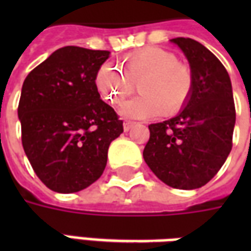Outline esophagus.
Segmentation results:
<instances>
[{"mask_svg":"<svg viewBox=\"0 0 251 251\" xmlns=\"http://www.w3.org/2000/svg\"><path fill=\"white\" fill-rule=\"evenodd\" d=\"M133 125H134V122H131V121H125V122H124V130L129 131Z\"/></svg>","mask_w":251,"mask_h":251,"instance_id":"1","label":"esophagus"}]
</instances>
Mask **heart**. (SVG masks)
Wrapping results in <instances>:
<instances>
[{
  "label": "heart",
  "mask_w": 251,
  "mask_h": 251,
  "mask_svg": "<svg viewBox=\"0 0 251 251\" xmlns=\"http://www.w3.org/2000/svg\"><path fill=\"white\" fill-rule=\"evenodd\" d=\"M95 83L109 103L118 104L138 84L140 95L121 104L120 114L130 120L171 115L187 102L192 91V72L172 52L147 47L125 59V68L114 63L99 67Z\"/></svg>",
  "instance_id": "1"
}]
</instances>
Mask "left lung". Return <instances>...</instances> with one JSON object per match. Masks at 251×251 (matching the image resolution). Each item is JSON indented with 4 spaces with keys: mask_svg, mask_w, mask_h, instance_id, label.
Here are the masks:
<instances>
[{
    "mask_svg": "<svg viewBox=\"0 0 251 251\" xmlns=\"http://www.w3.org/2000/svg\"><path fill=\"white\" fill-rule=\"evenodd\" d=\"M192 72V91L179 114L149 125L144 160L172 188L207 184L222 168L232 148L235 104L225 66L199 41L176 37Z\"/></svg>",
    "mask_w": 251,
    "mask_h": 251,
    "instance_id": "obj_1",
    "label": "left lung"
}]
</instances>
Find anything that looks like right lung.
Masks as SVG:
<instances>
[{
    "label": "right lung",
    "mask_w": 251,
    "mask_h": 251,
    "mask_svg": "<svg viewBox=\"0 0 251 251\" xmlns=\"http://www.w3.org/2000/svg\"><path fill=\"white\" fill-rule=\"evenodd\" d=\"M109 51L63 47L25 77L19 103L21 141L37 177L72 194L102 176L110 142L124 131L97 88Z\"/></svg>",
    "instance_id": "right-lung-1"
}]
</instances>
